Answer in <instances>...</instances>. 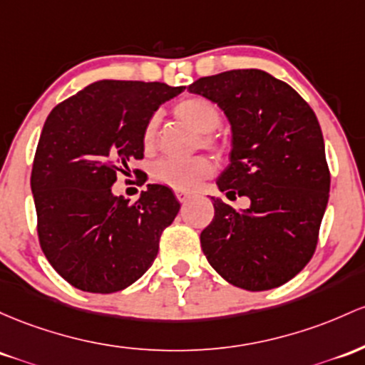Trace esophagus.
I'll list each match as a JSON object with an SVG mask.
<instances>
[{
    "label": "esophagus",
    "mask_w": 365,
    "mask_h": 365,
    "mask_svg": "<svg viewBox=\"0 0 365 365\" xmlns=\"http://www.w3.org/2000/svg\"><path fill=\"white\" fill-rule=\"evenodd\" d=\"M176 199H178L180 202H185V201H189V197H190V194H187V192H176Z\"/></svg>",
    "instance_id": "1"
}]
</instances>
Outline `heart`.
<instances>
[{"label": "heart", "instance_id": "b5f03b06", "mask_svg": "<svg viewBox=\"0 0 365 365\" xmlns=\"http://www.w3.org/2000/svg\"><path fill=\"white\" fill-rule=\"evenodd\" d=\"M173 112L180 121L185 123L195 133L202 135V147H210V149L218 147L216 140L207 135L211 131H215L220 126V123H222V115H220L218 107L211 100L192 95V97H185L180 100V102H176ZM158 115H152L149 121L145 123V126H143L142 143L143 149L147 152L155 149V143H158ZM211 175H213V164H211L210 159L202 158V155H195V158L185 159V161H180V159H164V161H159L152 168V178H154V182L178 192L195 190Z\"/></svg>", "mask_w": 365, "mask_h": 365}]
</instances>
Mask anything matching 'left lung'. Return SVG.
I'll return each mask as SVG.
<instances>
[{"instance_id": "obj_1", "label": "left lung", "mask_w": 365, "mask_h": 365, "mask_svg": "<svg viewBox=\"0 0 365 365\" xmlns=\"http://www.w3.org/2000/svg\"><path fill=\"white\" fill-rule=\"evenodd\" d=\"M190 93L216 103L230 123L228 166L220 192L250 197L247 210L213 199L201 232L210 265L247 291L282 286L314 256L331 176L317 115L287 83L239 69L197 79Z\"/></svg>"}]
</instances>
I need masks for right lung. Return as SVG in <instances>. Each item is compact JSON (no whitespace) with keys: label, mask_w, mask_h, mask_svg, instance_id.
<instances>
[{"label":"right lung","mask_w":365,"mask_h":365,"mask_svg":"<svg viewBox=\"0 0 365 365\" xmlns=\"http://www.w3.org/2000/svg\"><path fill=\"white\" fill-rule=\"evenodd\" d=\"M183 90L102 79L46 118L31 173L39 244L50 265L78 289L115 293L154 263L180 202L171 189L149 183L128 204L112 185L131 159L143 158L145 123Z\"/></svg>","instance_id":"right-lung-1"}]
</instances>
